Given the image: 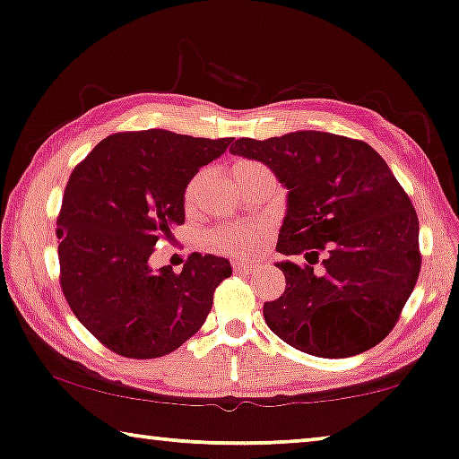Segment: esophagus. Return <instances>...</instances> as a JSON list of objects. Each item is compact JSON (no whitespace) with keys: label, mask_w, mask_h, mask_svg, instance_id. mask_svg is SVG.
<instances>
[{"label":"esophagus","mask_w":459,"mask_h":459,"mask_svg":"<svg viewBox=\"0 0 459 459\" xmlns=\"http://www.w3.org/2000/svg\"><path fill=\"white\" fill-rule=\"evenodd\" d=\"M256 267H259V263H255V261H244V259L234 261V272H238V273H250V272H255Z\"/></svg>","instance_id":"34e87169"}]
</instances>
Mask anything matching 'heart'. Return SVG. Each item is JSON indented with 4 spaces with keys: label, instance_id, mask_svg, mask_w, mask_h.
Returning <instances> with one entry per match:
<instances>
[{
    "label": "heart",
    "instance_id": "b5f03b06",
    "mask_svg": "<svg viewBox=\"0 0 459 459\" xmlns=\"http://www.w3.org/2000/svg\"><path fill=\"white\" fill-rule=\"evenodd\" d=\"M256 162L250 160H238L234 165V175L247 171V169L255 167ZM204 173L194 175L190 184L186 186L184 192V203L186 206H192L194 200H196L198 187L203 186ZM263 240V230L256 228L253 223H234V225H221V228H215L209 234V242L212 248L221 250V253H231V255H247L253 250L256 244Z\"/></svg>",
    "mask_w": 459,
    "mask_h": 459
}]
</instances>
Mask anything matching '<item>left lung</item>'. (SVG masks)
<instances>
[{"instance_id": "8db88e82", "label": "left lung", "mask_w": 459, "mask_h": 459, "mask_svg": "<svg viewBox=\"0 0 459 459\" xmlns=\"http://www.w3.org/2000/svg\"><path fill=\"white\" fill-rule=\"evenodd\" d=\"M230 152L261 160L288 187L275 250L305 255L300 265L278 263L286 290L263 305L273 334L330 359L385 341L422 267L416 209L385 159L324 131L240 137Z\"/></svg>"}]
</instances>
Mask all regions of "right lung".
<instances>
[{
  "label": "right lung",
  "instance_id": "right-lung-1",
  "mask_svg": "<svg viewBox=\"0 0 459 459\" xmlns=\"http://www.w3.org/2000/svg\"><path fill=\"white\" fill-rule=\"evenodd\" d=\"M230 143L121 131L73 169L56 219L60 288L74 317L112 353L162 357L203 328L230 261L192 253L175 273L167 265L152 272L148 259L186 221V186Z\"/></svg>",
  "mask_w": 459,
  "mask_h": 459
}]
</instances>
